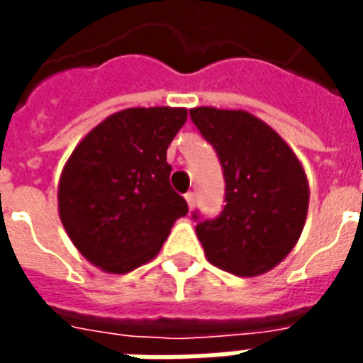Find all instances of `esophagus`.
<instances>
[{"instance_id":"1","label":"esophagus","mask_w":363,"mask_h":363,"mask_svg":"<svg viewBox=\"0 0 363 363\" xmlns=\"http://www.w3.org/2000/svg\"><path fill=\"white\" fill-rule=\"evenodd\" d=\"M184 200H186V204H189V210H194V202H196V198H194V192H189V194H184Z\"/></svg>"}]
</instances>
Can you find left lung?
<instances>
[{
    "label": "left lung",
    "mask_w": 363,
    "mask_h": 363,
    "mask_svg": "<svg viewBox=\"0 0 363 363\" xmlns=\"http://www.w3.org/2000/svg\"><path fill=\"white\" fill-rule=\"evenodd\" d=\"M190 118L216 147L225 177L223 212L196 225L206 259L243 278L267 274L303 231L309 208L303 165L284 138L251 112L196 106Z\"/></svg>",
    "instance_id": "obj_1"
}]
</instances>
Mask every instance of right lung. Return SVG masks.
Wrapping results in <instances>:
<instances>
[{
    "label": "right lung",
    "instance_id": "1",
    "mask_svg": "<svg viewBox=\"0 0 363 363\" xmlns=\"http://www.w3.org/2000/svg\"><path fill=\"white\" fill-rule=\"evenodd\" d=\"M186 108H126L75 145L58 182L67 237L91 264L126 274L157 257L174 221L189 213L171 189L167 147Z\"/></svg>",
    "mask_w": 363,
    "mask_h": 363
}]
</instances>
